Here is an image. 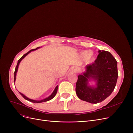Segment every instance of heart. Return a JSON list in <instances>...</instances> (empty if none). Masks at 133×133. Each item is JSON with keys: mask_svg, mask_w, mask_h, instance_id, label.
Here are the masks:
<instances>
[{"mask_svg": "<svg viewBox=\"0 0 133 133\" xmlns=\"http://www.w3.org/2000/svg\"><path fill=\"white\" fill-rule=\"evenodd\" d=\"M90 54V52L89 51H85L82 53V55L83 57H87L88 56V59H92L93 58L92 55V54Z\"/></svg>", "mask_w": 133, "mask_h": 133, "instance_id": "1", "label": "heart"}]
</instances>
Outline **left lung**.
I'll use <instances>...</instances> for the list:
<instances>
[{
	"label": "left lung",
	"mask_w": 133,
	"mask_h": 133,
	"mask_svg": "<svg viewBox=\"0 0 133 133\" xmlns=\"http://www.w3.org/2000/svg\"><path fill=\"white\" fill-rule=\"evenodd\" d=\"M99 54L94 63L87 65L86 71L78 76L75 91L83 101L97 103L105 100L114 90L118 77L117 61L111 53L99 51ZM93 78L97 81L96 88L88 85Z\"/></svg>",
	"instance_id": "obj_1"
}]
</instances>
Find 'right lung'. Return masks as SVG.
Here are the masks:
<instances>
[{"label": "right lung", "instance_id": "right-lung-1", "mask_svg": "<svg viewBox=\"0 0 133 133\" xmlns=\"http://www.w3.org/2000/svg\"><path fill=\"white\" fill-rule=\"evenodd\" d=\"M39 48V47H37V48H36V49H32V50H30V51H29L27 53H26V54H25L24 55H23L22 57H21L19 60H18V63H17V66H16V69H15V78H14V82H15V80H16V73H17V71H18V66H19V63H20V62L22 61V60L23 59V58H24L26 56L29 54V53H30L31 51H35V50H37L38 48ZM58 86H57V87H55V89H54V90L53 91V92L52 93V94L49 96V97H47V98H46V99H43V100H32V99H29V98H28V97H27L26 96H25L23 94H22V93H20L19 92V93L21 94V95H22L24 98L25 99H26V100H28V101H30V102H34V103H40V102H46V101H49V100H51V99H52L53 97L55 96V95H56V94H57V90H58Z\"/></svg>", "mask_w": 133, "mask_h": 133}]
</instances>
